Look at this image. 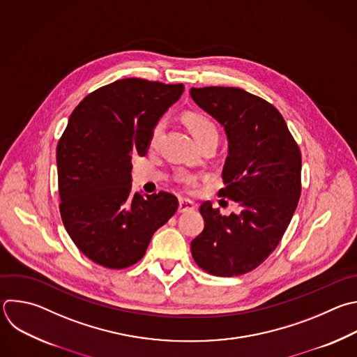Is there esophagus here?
I'll list each match as a JSON object with an SVG mask.
<instances>
[{
  "mask_svg": "<svg viewBox=\"0 0 357 357\" xmlns=\"http://www.w3.org/2000/svg\"><path fill=\"white\" fill-rule=\"evenodd\" d=\"M195 208H196V204L192 200L179 199V207H178L179 213H188V211H192Z\"/></svg>",
  "mask_w": 357,
  "mask_h": 357,
  "instance_id": "1",
  "label": "esophagus"
}]
</instances>
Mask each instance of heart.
Here are the masks:
<instances>
[{
  "mask_svg": "<svg viewBox=\"0 0 357 357\" xmlns=\"http://www.w3.org/2000/svg\"><path fill=\"white\" fill-rule=\"evenodd\" d=\"M183 119H185V123L188 125L190 133L193 135L195 140H197V139H200V137H204V136H208V135H215V136H218V132H217L215 125L210 121V119H208L207 116H204V114H202V113H196V112H188V113H185ZM162 130H164V122L160 121V122L154 126V129H153V132H151V136H150V144H151V146H154V144L157 143V140L160 139ZM181 181L185 182L186 185H190V183H193L195 178L183 175V176H181Z\"/></svg>",
  "mask_w": 357,
  "mask_h": 357,
  "instance_id": "obj_1",
  "label": "heart"
}]
</instances>
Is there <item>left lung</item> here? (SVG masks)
I'll return each instance as SVG.
<instances>
[{
  "label": "left lung",
  "instance_id": "left-lung-1",
  "mask_svg": "<svg viewBox=\"0 0 357 357\" xmlns=\"http://www.w3.org/2000/svg\"><path fill=\"white\" fill-rule=\"evenodd\" d=\"M190 96L224 128L228 154L218 195L240 206L229 215L210 202L200 206L204 228L190 243L192 257L210 275H244L275 251L290 224L301 193V153L265 99L232 86L192 88Z\"/></svg>",
  "mask_w": 357,
  "mask_h": 357
}]
</instances>
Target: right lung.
<instances>
[{
	"instance_id": "add662e5",
	"label": "right lung",
	"mask_w": 357,
	"mask_h": 357,
	"mask_svg": "<svg viewBox=\"0 0 357 357\" xmlns=\"http://www.w3.org/2000/svg\"><path fill=\"white\" fill-rule=\"evenodd\" d=\"M182 92V84L119 79L86 95L68 119L56 154L60 214L98 265L137 264L178 210L171 193H132V157L147 154L154 126Z\"/></svg>"
}]
</instances>
